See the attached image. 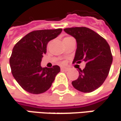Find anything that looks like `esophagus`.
Returning a JSON list of instances; mask_svg holds the SVG:
<instances>
[{
    "instance_id": "esophagus-1",
    "label": "esophagus",
    "mask_w": 121,
    "mask_h": 121,
    "mask_svg": "<svg viewBox=\"0 0 121 121\" xmlns=\"http://www.w3.org/2000/svg\"><path fill=\"white\" fill-rule=\"evenodd\" d=\"M61 70L62 71H69V68H67V67H61Z\"/></svg>"
}]
</instances>
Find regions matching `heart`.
<instances>
[{
    "label": "heart",
    "mask_w": 121,
    "mask_h": 121,
    "mask_svg": "<svg viewBox=\"0 0 121 121\" xmlns=\"http://www.w3.org/2000/svg\"><path fill=\"white\" fill-rule=\"evenodd\" d=\"M66 38H67V37H66Z\"/></svg>",
    "instance_id": "1"
}]
</instances>
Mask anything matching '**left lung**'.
I'll list each match as a JSON object with an SVG mask.
<instances>
[{
	"label": "left lung",
	"instance_id": "1",
	"mask_svg": "<svg viewBox=\"0 0 121 121\" xmlns=\"http://www.w3.org/2000/svg\"><path fill=\"white\" fill-rule=\"evenodd\" d=\"M76 39L77 49L73 62L86 63L79 69V77L72 82L77 90L90 93L98 89L106 80L112 64V55L107 41L92 30L85 27L64 29Z\"/></svg>",
	"mask_w": 121,
	"mask_h": 121
}]
</instances>
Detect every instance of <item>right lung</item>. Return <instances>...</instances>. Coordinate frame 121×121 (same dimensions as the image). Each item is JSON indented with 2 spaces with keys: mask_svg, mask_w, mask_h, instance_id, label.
Segmentation results:
<instances>
[{
  "mask_svg": "<svg viewBox=\"0 0 121 121\" xmlns=\"http://www.w3.org/2000/svg\"><path fill=\"white\" fill-rule=\"evenodd\" d=\"M61 31V28L32 31L13 48L9 59L12 73L26 91L33 94L46 91L60 71L57 65L52 68H42L41 62L43 55L46 53L48 43L60 35Z\"/></svg>",
  "mask_w": 121,
  "mask_h": 121,
  "instance_id": "right-lung-1",
  "label": "right lung"
}]
</instances>
